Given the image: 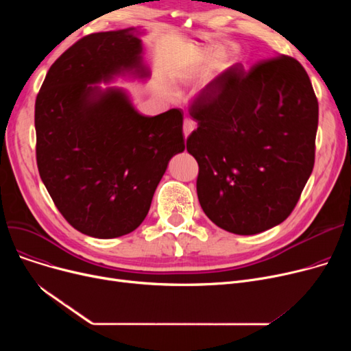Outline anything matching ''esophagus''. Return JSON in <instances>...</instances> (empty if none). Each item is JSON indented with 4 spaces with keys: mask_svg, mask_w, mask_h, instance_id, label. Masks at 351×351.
Instances as JSON below:
<instances>
[{
    "mask_svg": "<svg viewBox=\"0 0 351 351\" xmlns=\"http://www.w3.org/2000/svg\"><path fill=\"white\" fill-rule=\"evenodd\" d=\"M195 129V122L189 118H186L185 121H183V135H185V138H188L191 135V132Z\"/></svg>",
    "mask_w": 351,
    "mask_h": 351,
    "instance_id": "esophagus-1",
    "label": "esophagus"
}]
</instances>
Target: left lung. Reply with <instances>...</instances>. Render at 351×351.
<instances>
[{"label": "left lung", "mask_w": 351, "mask_h": 351, "mask_svg": "<svg viewBox=\"0 0 351 351\" xmlns=\"http://www.w3.org/2000/svg\"><path fill=\"white\" fill-rule=\"evenodd\" d=\"M186 141L197 160L199 204L234 234L280 225L296 206L315 165L319 104L304 68L279 55L213 80L191 109Z\"/></svg>", "instance_id": "obj_1"}]
</instances>
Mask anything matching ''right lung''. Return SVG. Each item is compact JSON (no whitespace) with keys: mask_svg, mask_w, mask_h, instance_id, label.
I'll return each instance as SVG.
<instances>
[{"mask_svg":"<svg viewBox=\"0 0 351 351\" xmlns=\"http://www.w3.org/2000/svg\"><path fill=\"white\" fill-rule=\"evenodd\" d=\"M141 28L97 32L49 68L35 101L36 165L55 206L84 234L134 232L169 160L185 151L183 114L145 117L118 78L146 81Z\"/></svg>","mask_w":351,"mask_h":351,"instance_id":"add662e5","label":"right lung"}]
</instances>
